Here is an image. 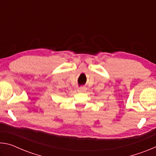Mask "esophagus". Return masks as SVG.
Here are the masks:
<instances>
[{
    "mask_svg": "<svg viewBox=\"0 0 156 156\" xmlns=\"http://www.w3.org/2000/svg\"><path fill=\"white\" fill-rule=\"evenodd\" d=\"M86 91V88L84 87H80L78 89V92H84Z\"/></svg>",
    "mask_w": 156,
    "mask_h": 156,
    "instance_id": "1",
    "label": "esophagus"
}]
</instances>
